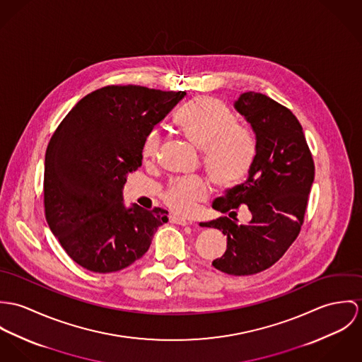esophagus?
I'll return each mask as SVG.
<instances>
[{
  "instance_id": "esophagus-1",
  "label": "esophagus",
  "mask_w": 362,
  "mask_h": 362,
  "mask_svg": "<svg viewBox=\"0 0 362 362\" xmlns=\"http://www.w3.org/2000/svg\"><path fill=\"white\" fill-rule=\"evenodd\" d=\"M170 221L176 225H180V226H186V225H190V222H187L186 219L183 218H177V216H170Z\"/></svg>"
}]
</instances>
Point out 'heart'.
I'll use <instances>...</instances> for the list:
<instances>
[{"mask_svg":"<svg viewBox=\"0 0 362 362\" xmlns=\"http://www.w3.org/2000/svg\"><path fill=\"white\" fill-rule=\"evenodd\" d=\"M179 132L202 150L205 169L212 182L223 189L239 185L255 160L252 133L222 101L201 97L187 103L175 117ZM161 146L158 130H151L143 144V157L157 158ZM209 196V186L200 177L173 180L163 193L165 204L177 215H192Z\"/></svg>","mask_w":362,"mask_h":362,"instance_id":"b5f03b06","label":"heart"}]
</instances>
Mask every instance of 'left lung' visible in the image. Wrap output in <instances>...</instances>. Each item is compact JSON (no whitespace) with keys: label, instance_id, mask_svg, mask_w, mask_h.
Returning <instances> with one entry per match:
<instances>
[{"label":"left lung","instance_id":"8db88e82","mask_svg":"<svg viewBox=\"0 0 362 362\" xmlns=\"http://www.w3.org/2000/svg\"><path fill=\"white\" fill-rule=\"evenodd\" d=\"M235 107L255 133V160L244 183L212 202L214 209L229 216L200 225L228 238L225 254L212 265L228 275L248 276L272 267L297 239L315 165L303 127L288 108L254 91L243 93ZM240 206L252 212L247 226L235 219Z\"/></svg>","mask_w":362,"mask_h":362}]
</instances>
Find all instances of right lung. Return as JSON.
Here are the masks:
<instances>
[{
	"label": "right lung",
	"instance_id": "add662e5",
	"mask_svg": "<svg viewBox=\"0 0 362 362\" xmlns=\"http://www.w3.org/2000/svg\"><path fill=\"white\" fill-rule=\"evenodd\" d=\"M186 91L105 86L69 111L54 132L44 166V212L66 254L87 271L117 272L141 258L168 222L165 209H126V175L141 166L153 127Z\"/></svg>",
	"mask_w": 362,
	"mask_h": 362
}]
</instances>
